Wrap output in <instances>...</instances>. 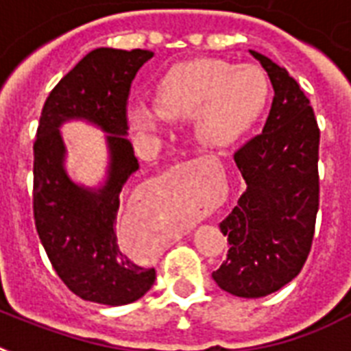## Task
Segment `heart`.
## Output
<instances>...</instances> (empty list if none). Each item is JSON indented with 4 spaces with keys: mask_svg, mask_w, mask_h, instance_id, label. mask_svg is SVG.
Returning a JSON list of instances; mask_svg holds the SVG:
<instances>
[{
    "mask_svg": "<svg viewBox=\"0 0 351 351\" xmlns=\"http://www.w3.org/2000/svg\"><path fill=\"white\" fill-rule=\"evenodd\" d=\"M267 100V80L255 65L237 67L217 58L176 65L160 80L156 109L132 104L127 111L132 129L151 132L164 118L195 117L197 136L206 145H228L244 134Z\"/></svg>",
    "mask_w": 351,
    "mask_h": 351,
    "instance_id": "1",
    "label": "heart"
}]
</instances>
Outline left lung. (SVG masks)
Instances as JSON below:
<instances>
[{"label":"left lung","mask_w":351,"mask_h":351,"mask_svg":"<svg viewBox=\"0 0 351 351\" xmlns=\"http://www.w3.org/2000/svg\"><path fill=\"white\" fill-rule=\"evenodd\" d=\"M250 52L269 76L275 96L261 134L234 153L245 189L220 222L230 250L213 280L228 293L258 299L291 282L310 255L321 131L310 100L288 71Z\"/></svg>","instance_id":"left-lung-1"}]
</instances>
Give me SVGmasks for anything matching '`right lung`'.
I'll list each match as a JSON object with an SVG mask.
<instances>
[{
    "mask_svg": "<svg viewBox=\"0 0 351 351\" xmlns=\"http://www.w3.org/2000/svg\"><path fill=\"white\" fill-rule=\"evenodd\" d=\"M151 51H90L63 76L45 100L34 140L36 231L54 271L80 299L106 306L131 304L153 286L154 267H143L120 247L117 217L121 187L138 169L127 140V100L138 69ZM82 117L108 132L110 176L100 190L74 184L62 167L63 121Z\"/></svg>",
    "mask_w": 351,
    "mask_h": 351,
    "instance_id": "obj_1",
    "label": "right lung"
}]
</instances>
